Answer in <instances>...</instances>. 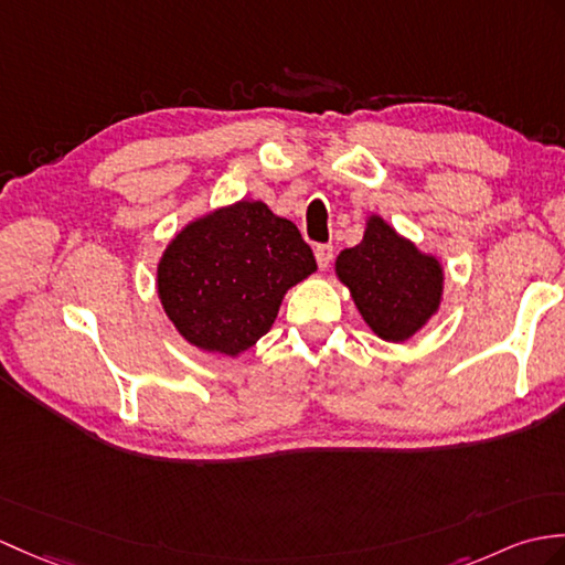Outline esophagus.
I'll return each instance as SVG.
<instances>
[{
    "label": "esophagus",
    "instance_id": "34e87169",
    "mask_svg": "<svg viewBox=\"0 0 565 565\" xmlns=\"http://www.w3.org/2000/svg\"><path fill=\"white\" fill-rule=\"evenodd\" d=\"M332 257H334V247L332 245H318V247H315V259H318V267L320 269L330 267Z\"/></svg>",
    "mask_w": 565,
    "mask_h": 565
}]
</instances>
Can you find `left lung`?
Returning a JSON list of instances; mask_svg holds the SVG:
<instances>
[{
	"label": "left lung",
	"mask_w": 565,
	"mask_h": 565,
	"mask_svg": "<svg viewBox=\"0 0 565 565\" xmlns=\"http://www.w3.org/2000/svg\"><path fill=\"white\" fill-rule=\"evenodd\" d=\"M334 269L365 324L385 342H406L440 308V262L375 214L365 223L363 241L339 253Z\"/></svg>",
	"instance_id": "left-lung-1"
}]
</instances>
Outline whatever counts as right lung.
I'll list each match as a JSON object with an SVG mask.
<instances>
[{
  "instance_id": "1",
  "label": "right lung",
  "mask_w": 565,
  "mask_h": 565,
  "mask_svg": "<svg viewBox=\"0 0 565 565\" xmlns=\"http://www.w3.org/2000/svg\"><path fill=\"white\" fill-rule=\"evenodd\" d=\"M315 269L291 221L243 200L188 223L168 243L156 286L192 347L238 356L269 332L288 288Z\"/></svg>"
}]
</instances>
